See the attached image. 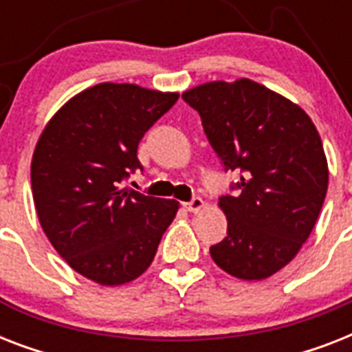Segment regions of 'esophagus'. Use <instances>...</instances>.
Returning a JSON list of instances; mask_svg holds the SVG:
<instances>
[{
  "mask_svg": "<svg viewBox=\"0 0 352 352\" xmlns=\"http://www.w3.org/2000/svg\"><path fill=\"white\" fill-rule=\"evenodd\" d=\"M184 208H186L188 212H192V214H197L199 210L204 208V201L201 197H193L190 203H184Z\"/></svg>",
  "mask_w": 352,
  "mask_h": 352,
  "instance_id": "obj_1",
  "label": "esophagus"
}]
</instances>
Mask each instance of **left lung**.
Segmentation results:
<instances>
[{
  "mask_svg": "<svg viewBox=\"0 0 352 352\" xmlns=\"http://www.w3.org/2000/svg\"><path fill=\"white\" fill-rule=\"evenodd\" d=\"M182 98L201 115L225 170L239 171L237 197L219 199L228 230L212 259L234 278H270L309 239L325 201L320 133L298 104L254 80L208 82Z\"/></svg>",
  "mask_w": 352,
  "mask_h": 352,
  "instance_id": "8db88e82",
  "label": "left lung"
}]
</instances>
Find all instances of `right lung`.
Segmentation results:
<instances>
[{
  "mask_svg": "<svg viewBox=\"0 0 352 352\" xmlns=\"http://www.w3.org/2000/svg\"><path fill=\"white\" fill-rule=\"evenodd\" d=\"M179 98L135 84L93 85L65 102L36 144L30 184L40 225L69 267L104 287L153 261L179 203L124 188L142 170L144 133Z\"/></svg>",
  "mask_w": 352,
  "mask_h": 352,
  "instance_id": "add662e5",
  "label": "right lung"
}]
</instances>
